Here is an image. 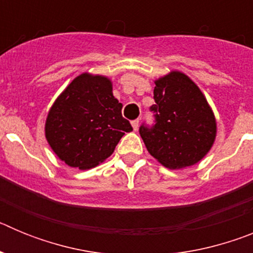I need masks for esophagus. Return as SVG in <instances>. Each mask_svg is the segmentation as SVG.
<instances>
[{"label": "esophagus", "instance_id": "esophagus-1", "mask_svg": "<svg viewBox=\"0 0 253 253\" xmlns=\"http://www.w3.org/2000/svg\"><path fill=\"white\" fill-rule=\"evenodd\" d=\"M131 126H133L134 130L137 131L138 128H139V120H133V122H131Z\"/></svg>", "mask_w": 253, "mask_h": 253}]
</instances>
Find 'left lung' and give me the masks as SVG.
<instances>
[{
    "label": "left lung",
    "mask_w": 253,
    "mask_h": 253,
    "mask_svg": "<svg viewBox=\"0 0 253 253\" xmlns=\"http://www.w3.org/2000/svg\"><path fill=\"white\" fill-rule=\"evenodd\" d=\"M151 106L156 124L142 125L139 134L147 151L162 166L180 169L207 156L216 137V122L204 93L180 71L154 81Z\"/></svg>",
    "instance_id": "8db88e82"
}]
</instances>
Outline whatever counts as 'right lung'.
<instances>
[{
  "instance_id": "add662e5",
  "label": "right lung",
  "mask_w": 253,
  "mask_h": 253,
  "mask_svg": "<svg viewBox=\"0 0 253 253\" xmlns=\"http://www.w3.org/2000/svg\"><path fill=\"white\" fill-rule=\"evenodd\" d=\"M113 95L110 78L82 73L51 105L45 138L60 161L88 169L110 157L125 133L133 130Z\"/></svg>"
}]
</instances>
